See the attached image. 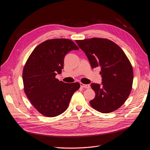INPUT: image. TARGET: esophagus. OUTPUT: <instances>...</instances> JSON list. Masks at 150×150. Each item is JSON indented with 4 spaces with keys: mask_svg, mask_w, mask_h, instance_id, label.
Segmentation results:
<instances>
[{
    "mask_svg": "<svg viewBox=\"0 0 150 150\" xmlns=\"http://www.w3.org/2000/svg\"><path fill=\"white\" fill-rule=\"evenodd\" d=\"M80 85H81V86L82 88H89L90 87V85L89 84L85 85V84H83V83H81Z\"/></svg>",
    "mask_w": 150,
    "mask_h": 150,
    "instance_id": "1",
    "label": "esophagus"
}]
</instances>
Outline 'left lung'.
Returning <instances> with one entry per match:
<instances>
[{
    "label": "left lung",
    "instance_id": "8db88e82",
    "mask_svg": "<svg viewBox=\"0 0 150 150\" xmlns=\"http://www.w3.org/2000/svg\"><path fill=\"white\" fill-rule=\"evenodd\" d=\"M86 54L92 68L100 67L102 83H91L96 93L91 106L102 113L111 112L124 103L130 94L133 70L123 50L106 39L92 38L76 41Z\"/></svg>",
    "mask_w": 150,
    "mask_h": 150
}]
</instances>
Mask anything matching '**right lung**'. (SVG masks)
Here are the masks:
<instances>
[{"label": "right lung", "mask_w": 150, "mask_h": 150, "mask_svg": "<svg viewBox=\"0 0 150 150\" xmlns=\"http://www.w3.org/2000/svg\"><path fill=\"white\" fill-rule=\"evenodd\" d=\"M79 50L71 40H46L35 48L23 70L24 91L33 106L43 116L53 117L68 108L78 82L66 83L56 79L64 69V58L68 52Z\"/></svg>", "instance_id": "obj_1"}]
</instances>
